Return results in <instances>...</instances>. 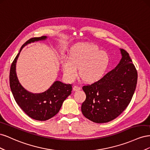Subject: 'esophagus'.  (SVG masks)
Masks as SVG:
<instances>
[{"label":"esophagus","instance_id":"1","mask_svg":"<svg viewBox=\"0 0 150 150\" xmlns=\"http://www.w3.org/2000/svg\"><path fill=\"white\" fill-rule=\"evenodd\" d=\"M80 89H81V88L79 87V86H74L73 90L74 91H79Z\"/></svg>","mask_w":150,"mask_h":150}]
</instances>
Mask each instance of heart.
<instances>
[{"label": "heart", "instance_id": "obj_1", "mask_svg": "<svg viewBox=\"0 0 150 150\" xmlns=\"http://www.w3.org/2000/svg\"><path fill=\"white\" fill-rule=\"evenodd\" d=\"M71 56L66 57L62 63L64 74L71 81L78 76L80 67L81 78L88 83L96 82L106 73L110 62L109 54L91 43L76 45L71 49Z\"/></svg>", "mask_w": 150, "mask_h": 150}]
</instances>
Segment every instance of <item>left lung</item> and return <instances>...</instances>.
<instances>
[{"label": "left lung", "mask_w": 150, "mask_h": 150, "mask_svg": "<svg viewBox=\"0 0 150 150\" xmlns=\"http://www.w3.org/2000/svg\"><path fill=\"white\" fill-rule=\"evenodd\" d=\"M120 49L122 57L115 69L97 82L83 87L86 98L81 111L86 118L96 123L108 122L120 115L136 89L137 69L129 54Z\"/></svg>", "instance_id": "8db88e82"}]
</instances>
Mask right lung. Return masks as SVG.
Masks as SVG:
<instances>
[{
  "instance_id": "right-lung-1",
  "label": "right lung",
  "mask_w": 150,
  "mask_h": 150,
  "mask_svg": "<svg viewBox=\"0 0 150 150\" xmlns=\"http://www.w3.org/2000/svg\"><path fill=\"white\" fill-rule=\"evenodd\" d=\"M47 39V36L31 38L22 45L11 65L9 75L11 89L16 103L30 117L38 121H46L57 114L72 89V84L56 81L46 91L33 93L20 83L16 73V63L22 49L29 44Z\"/></svg>"
}]
</instances>
